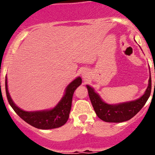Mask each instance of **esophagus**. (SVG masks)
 I'll return each mask as SVG.
<instances>
[{
    "instance_id": "obj_1",
    "label": "esophagus",
    "mask_w": 155,
    "mask_h": 155,
    "mask_svg": "<svg viewBox=\"0 0 155 155\" xmlns=\"http://www.w3.org/2000/svg\"><path fill=\"white\" fill-rule=\"evenodd\" d=\"M81 76H82V78H84V79H86V78L88 76L87 72L83 71V72H82V75H81Z\"/></svg>"
}]
</instances>
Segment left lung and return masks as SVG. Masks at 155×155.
<instances>
[{
  "label": "left lung",
  "instance_id": "left-lung-1",
  "mask_svg": "<svg viewBox=\"0 0 155 155\" xmlns=\"http://www.w3.org/2000/svg\"><path fill=\"white\" fill-rule=\"evenodd\" d=\"M150 70V69H149ZM88 90L89 97L97 116L106 122H122L130 120L143 108L150 96L152 90L151 74H149L148 87L143 95L135 101L120 103L117 104H109L101 98L90 85H86Z\"/></svg>",
  "mask_w": 155,
  "mask_h": 155
}]
</instances>
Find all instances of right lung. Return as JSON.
Segmentation results:
<instances>
[{"label": "right lung", "instance_id": "add662e5", "mask_svg": "<svg viewBox=\"0 0 155 155\" xmlns=\"http://www.w3.org/2000/svg\"><path fill=\"white\" fill-rule=\"evenodd\" d=\"M80 76L69 84L65 90V93L58 104L54 108L41 111H27L19 108L14 103L8 90V81L6 76V92L10 106L23 120L36 128L49 130L58 128L66 123L71 108L72 98L74 91L81 84Z\"/></svg>", "mask_w": 155, "mask_h": 155}]
</instances>
